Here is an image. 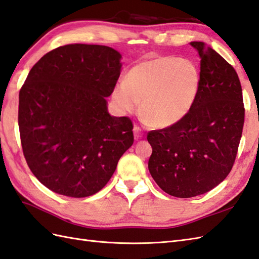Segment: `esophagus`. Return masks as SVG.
Segmentation results:
<instances>
[{
    "mask_svg": "<svg viewBox=\"0 0 259 259\" xmlns=\"http://www.w3.org/2000/svg\"><path fill=\"white\" fill-rule=\"evenodd\" d=\"M134 134H135V138L138 140V139H141L142 136H143V132L141 130V128L139 127V125H135L134 127Z\"/></svg>",
    "mask_w": 259,
    "mask_h": 259,
    "instance_id": "obj_1",
    "label": "esophagus"
}]
</instances>
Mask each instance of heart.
I'll list each match as a JSON object with an SVG mask.
<instances>
[{
    "mask_svg": "<svg viewBox=\"0 0 259 259\" xmlns=\"http://www.w3.org/2000/svg\"><path fill=\"white\" fill-rule=\"evenodd\" d=\"M201 73L194 62L163 56L134 66L125 80L113 88L112 98L120 110L135 112L140 106L148 122L169 127L188 115L201 88Z\"/></svg>",
    "mask_w": 259,
    "mask_h": 259,
    "instance_id": "1",
    "label": "heart"
}]
</instances>
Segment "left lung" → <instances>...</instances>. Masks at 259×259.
I'll return each mask as SVG.
<instances>
[{
  "instance_id": "obj_1",
  "label": "left lung",
  "mask_w": 259,
  "mask_h": 259,
  "mask_svg": "<svg viewBox=\"0 0 259 259\" xmlns=\"http://www.w3.org/2000/svg\"><path fill=\"white\" fill-rule=\"evenodd\" d=\"M191 45L201 57V88L181 121L150 131L151 177L165 193L193 197L211 191L231 172L242 138L245 108L238 75L203 41Z\"/></svg>"
}]
</instances>
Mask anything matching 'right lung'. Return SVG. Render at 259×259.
I'll use <instances>...</instances> for the list:
<instances>
[{
    "instance_id": "add662e5",
    "label": "right lung",
    "mask_w": 259,
    "mask_h": 259,
    "mask_svg": "<svg viewBox=\"0 0 259 259\" xmlns=\"http://www.w3.org/2000/svg\"><path fill=\"white\" fill-rule=\"evenodd\" d=\"M121 55L102 45L71 44L48 52L20 90L23 153L38 181L61 195L99 192L134 143L128 117L107 109Z\"/></svg>"
}]
</instances>
